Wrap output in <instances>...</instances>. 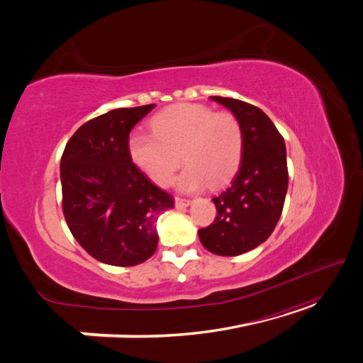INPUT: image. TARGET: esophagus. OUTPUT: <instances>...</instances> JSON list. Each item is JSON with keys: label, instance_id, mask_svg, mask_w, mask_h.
Segmentation results:
<instances>
[{"label": "esophagus", "instance_id": "esophagus-1", "mask_svg": "<svg viewBox=\"0 0 363 363\" xmlns=\"http://www.w3.org/2000/svg\"><path fill=\"white\" fill-rule=\"evenodd\" d=\"M191 204V200H186V199H180V196H175V207L177 208H183V207H188Z\"/></svg>", "mask_w": 363, "mask_h": 363}]
</instances>
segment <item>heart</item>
I'll return each mask as SVG.
<instances>
[{
  "label": "heart",
  "instance_id": "b5f03b06",
  "mask_svg": "<svg viewBox=\"0 0 363 363\" xmlns=\"http://www.w3.org/2000/svg\"><path fill=\"white\" fill-rule=\"evenodd\" d=\"M152 133H133L128 152L136 167L157 186H168L182 159L188 167L179 189L195 192L208 183L219 186L236 172L244 135L238 118L204 104L184 103L164 108L151 119Z\"/></svg>",
  "mask_w": 363,
  "mask_h": 363
}]
</instances>
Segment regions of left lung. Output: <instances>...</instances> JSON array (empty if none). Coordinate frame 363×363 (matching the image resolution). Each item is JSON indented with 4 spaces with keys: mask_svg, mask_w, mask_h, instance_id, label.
Here are the masks:
<instances>
[{
    "mask_svg": "<svg viewBox=\"0 0 363 363\" xmlns=\"http://www.w3.org/2000/svg\"><path fill=\"white\" fill-rule=\"evenodd\" d=\"M232 112L242 127L240 164L228 188L212 200L218 215L199 230L206 250L218 256H239L259 247L277 225L288 192L284 140L259 107L235 98L211 96Z\"/></svg>",
    "mask_w": 363,
    "mask_h": 363,
    "instance_id": "8db88e82",
    "label": "left lung"
}]
</instances>
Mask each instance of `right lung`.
I'll use <instances>...</instances> for the list:
<instances>
[{
  "label": "right lung",
  "instance_id": "1",
  "mask_svg": "<svg viewBox=\"0 0 363 363\" xmlns=\"http://www.w3.org/2000/svg\"><path fill=\"white\" fill-rule=\"evenodd\" d=\"M156 104L113 108L87 121L60 160L63 215L72 236L92 257L113 267H135L157 248L156 223L174 207L131 162L130 131Z\"/></svg>",
  "mask_w": 363,
  "mask_h": 363
}]
</instances>
